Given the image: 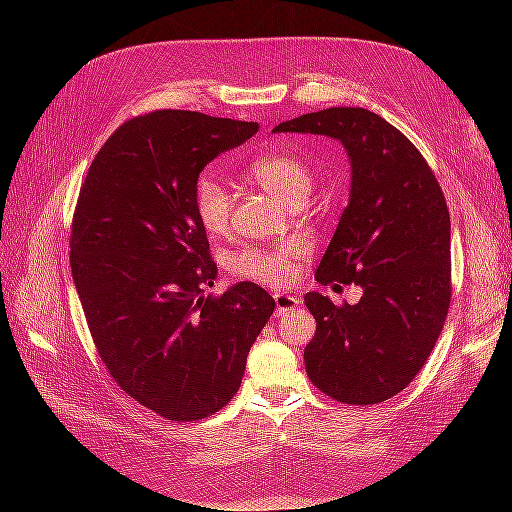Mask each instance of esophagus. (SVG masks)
<instances>
[{
    "instance_id": "1",
    "label": "esophagus",
    "mask_w": 512,
    "mask_h": 512,
    "mask_svg": "<svg viewBox=\"0 0 512 512\" xmlns=\"http://www.w3.org/2000/svg\"><path fill=\"white\" fill-rule=\"evenodd\" d=\"M273 299H275V314L277 316H282L284 312H290V309L303 303L297 294H288V292H277V294H273Z\"/></svg>"
}]
</instances>
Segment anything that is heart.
I'll use <instances>...</instances> for the list:
<instances>
[{
    "label": "heart",
    "mask_w": 512,
    "mask_h": 512,
    "mask_svg": "<svg viewBox=\"0 0 512 512\" xmlns=\"http://www.w3.org/2000/svg\"><path fill=\"white\" fill-rule=\"evenodd\" d=\"M250 177L258 188L280 198L294 207L301 205L312 192V170L309 166L284 151H271L258 156L247 166ZM194 211L198 224L211 237H222L230 228L232 200L224 183L211 175H203L194 185ZM305 254V245L286 241L275 245H247L230 258V271L243 280H254L267 286L286 284L297 262Z\"/></svg>",
    "instance_id": "heart-1"
}]
</instances>
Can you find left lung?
Wrapping results in <instances>:
<instances>
[{
  "label": "left lung",
  "instance_id": "left-lung-1",
  "mask_svg": "<svg viewBox=\"0 0 512 512\" xmlns=\"http://www.w3.org/2000/svg\"><path fill=\"white\" fill-rule=\"evenodd\" d=\"M273 132L329 136L348 153V207L316 282L356 284L363 297L337 307L320 292L305 294L316 335L303 359L322 393L352 406L380 404L421 371L448 314L451 218L444 194L408 138L365 108L307 113Z\"/></svg>",
  "mask_w": 512,
  "mask_h": 512
}]
</instances>
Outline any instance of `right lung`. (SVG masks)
<instances>
[{"instance_id": "add662e5", "label": "right lung", "mask_w": 512, "mask_h": 512, "mask_svg": "<svg viewBox=\"0 0 512 512\" xmlns=\"http://www.w3.org/2000/svg\"><path fill=\"white\" fill-rule=\"evenodd\" d=\"M258 132L194 111L134 117L89 166L70 267L91 337L115 382L168 421L235 397L275 301L252 282L205 297L218 267L194 211L200 170Z\"/></svg>"}]
</instances>
